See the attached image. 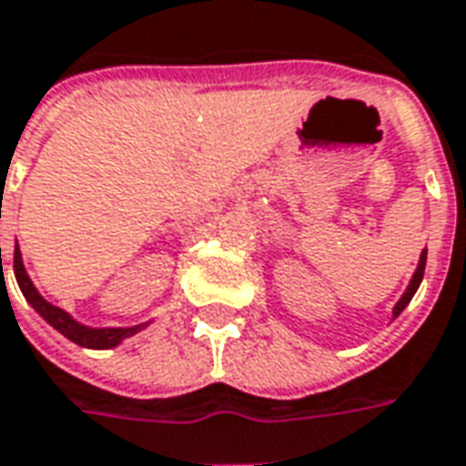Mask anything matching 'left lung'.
Returning <instances> with one entry per match:
<instances>
[{
	"instance_id": "1",
	"label": "left lung",
	"mask_w": 466,
	"mask_h": 466,
	"mask_svg": "<svg viewBox=\"0 0 466 466\" xmlns=\"http://www.w3.org/2000/svg\"><path fill=\"white\" fill-rule=\"evenodd\" d=\"M424 266H427V250H421V256H419V263H417V270H414V276H411V280H409L407 291H404V296H401V299L397 301V306H394V319H397L399 313L407 309L409 301L414 299L419 283H421V279H424Z\"/></svg>"
}]
</instances>
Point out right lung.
<instances>
[{
    "instance_id": "add662e5",
    "label": "right lung",
    "mask_w": 466,
    "mask_h": 466,
    "mask_svg": "<svg viewBox=\"0 0 466 466\" xmlns=\"http://www.w3.org/2000/svg\"><path fill=\"white\" fill-rule=\"evenodd\" d=\"M15 279L19 283V291L27 299V303L35 309V311L45 319V321L57 329L65 339H69L72 344L85 346V349H115L120 346L125 339H130L137 331H143L150 326V321L137 323V326H87V323H80L72 313H67L65 309H59L55 303H49L42 293L37 291V286L29 279L27 268H25V260H22V250H19V243L15 246Z\"/></svg>"
}]
</instances>
